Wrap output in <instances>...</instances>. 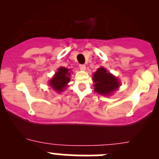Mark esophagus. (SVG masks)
Masks as SVG:
<instances>
[{"mask_svg": "<svg viewBox=\"0 0 159 159\" xmlns=\"http://www.w3.org/2000/svg\"><path fill=\"white\" fill-rule=\"evenodd\" d=\"M80 68L81 70H85L86 69V65H84V64H80Z\"/></svg>", "mask_w": 159, "mask_h": 159, "instance_id": "obj_1", "label": "esophagus"}]
</instances>
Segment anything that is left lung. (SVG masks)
Listing matches in <instances>:
<instances>
[{
	"mask_svg": "<svg viewBox=\"0 0 159 159\" xmlns=\"http://www.w3.org/2000/svg\"><path fill=\"white\" fill-rule=\"evenodd\" d=\"M93 80L95 91L100 95H109L119 87L118 79L107 72L104 67H99L94 73Z\"/></svg>",
	"mask_w": 159,
	"mask_h": 159,
	"instance_id": "obj_1",
	"label": "left lung"
}]
</instances>
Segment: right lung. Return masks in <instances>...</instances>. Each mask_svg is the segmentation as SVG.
I'll return each instance as SVG.
<instances>
[{
    "instance_id": "obj_1",
    "label": "right lung",
    "mask_w": 159,
    "mask_h": 159,
    "mask_svg": "<svg viewBox=\"0 0 159 159\" xmlns=\"http://www.w3.org/2000/svg\"><path fill=\"white\" fill-rule=\"evenodd\" d=\"M68 71L69 70L65 67H60L58 71L50 81V85L57 92H62L67 83L70 82V72Z\"/></svg>"
}]
</instances>
